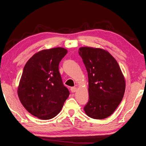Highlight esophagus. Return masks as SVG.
Returning a JSON list of instances; mask_svg holds the SVG:
<instances>
[{
    "label": "esophagus",
    "mask_w": 146,
    "mask_h": 146,
    "mask_svg": "<svg viewBox=\"0 0 146 146\" xmlns=\"http://www.w3.org/2000/svg\"><path fill=\"white\" fill-rule=\"evenodd\" d=\"M76 90H77V88L76 87H71V92H75Z\"/></svg>",
    "instance_id": "obj_1"
}]
</instances>
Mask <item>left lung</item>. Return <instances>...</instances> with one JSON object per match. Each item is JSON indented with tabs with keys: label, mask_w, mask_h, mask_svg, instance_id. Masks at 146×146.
I'll use <instances>...</instances> for the list:
<instances>
[{
	"label": "left lung",
	"mask_w": 146,
	"mask_h": 146,
	"mask_svg": "<svg viewBox=\"0 0 146 146\" xmlns=\"http://www.w3.org/2000/svg\"><path fill=\"white\" fill-rule=\"evenodd\" d=\"M78 53L88 73L89 99L84 107L85 113L94 119L106 118L123 98L124 76L116 60L107 50L82 47Z\"/></svg>",
	"instance_id": "left-lung-1"
}]
</instances>
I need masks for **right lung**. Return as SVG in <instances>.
I'll list each match as a JSON object with an SVG mask.
<instances>
[{
    "label": "right lung",
    "instance_id": "obj_1",
    "mask_svg": "<svg viewBox=\"0 0 146 146\" xmlns=\"http://www.w3.org/2000/svg\"><path fill=\"white\" fill-rule=\"evenodd\" d=\"M67 52L62 47L40 50L23 68L19 99L25 109L39 119L46 120L58 115L70 95L59 71V62Z\"/></svg>",
    "mask_w": 146,
    "mask_h": 146
}]
</instances>
